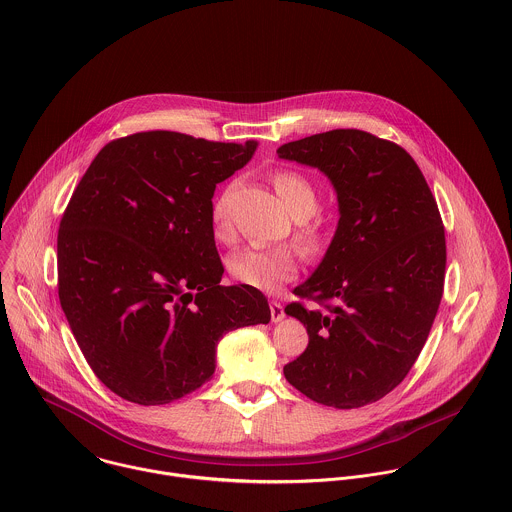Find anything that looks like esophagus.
Listing matches in <instances>:
<instances>
[{
    "instance_id": "esophagus-1",
    "label": "esophagus",
    "mask_w": 512,
    "mask_h": 512,
    "mask_svg": "<svg viewBox=\"0 0 512 512\" xmlns=\"http://www.w3.org/2000/svg\"><path fill=\"white\" fill-rule=\"evenodd\" d=\"M270 313H272V321H274V323H278V321H282V319L286 317L284 305H282L280 301H276V299L270 301Z\"/></svg>"
}]
</instances>
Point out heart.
<instances>
[{"mask_svg":"<svg viewBox=\"0 0 512 512\" xmlns=\"http://www.w3.org/2000/svg\"><path fill=\"white\" fill-rule=\"evenodd\" d=\"M272 183L293 219V242L305 256H317L327 246V226L321 219L311 217L319 205L317 185L295 169H280L272 175ZM211 219L217 238L226 240L228 226V191H222L213 203ZM230 276L254 290L274 292L280 284L297 276V256L290 246L278 248H244L228 258Z\"/></svg>","mask_w":512,"mask_h":512,"instance_id":"obj_1","label":"heart"}]
</instances>
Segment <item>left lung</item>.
Masks as SVG:
<instances>
[{
    "label": "left lung",
    "mask_w": 512,
    "mask_h": 512,
    "mask_svg": "<svg viewBox=\"0 0 512 512\" xmlns=\"http://www.w3.org/2000/svg\"><path fill=\"white\" fill-rule=\"evenodd\" d=\"M282 159L323 171L339 201L325 258L286 313L307 327L288 382L307 398L361 408L394 390L422 353L445 278L438 203L404 147L363 130H331L278 147Z\"/></svg>",
    "instance_id": "obj_1"
}]
</instances>
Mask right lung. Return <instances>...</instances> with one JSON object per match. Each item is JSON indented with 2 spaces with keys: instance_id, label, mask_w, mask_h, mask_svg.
<instances>
[{
  "instance_id": "add662e5",
  "label": "right lung",
  "mask_w": 512,
  "mask_h": 512,
  "mask_svg": "<svg viewBox=\"0 0 512 512\" xmlns=\"http://www.w3.org/2000/svg\"><path fill=\"white\" fill-rule=\"evenodd\" d=\"M256 142L140 132L102 147L57 236L59 299L94 374L120 398L169 404L215 372L224 333L268 323L266 295L220 286L217 183Z\"/></svg>"
}]
</instances>
